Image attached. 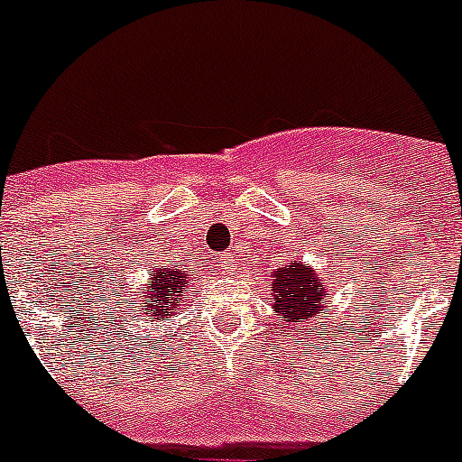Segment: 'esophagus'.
Instances as JSON below:
<instances>
[{
    "label": "esophagus",
    "instance_id": "34e87169",
    "mask_svg": "<svg viewBox=\"0 0 462 462\" xmlns=\"http://www.w3.org/2000/svg\"><path fill=\"white\" fill-rule=\"evenodd\" d=\"M217 266L222 268V271H234L238 263H236V259L231 252H224V254H217Z\"/></svg>",
    "mask_w": 462,
    "mask_h": 462
}]
</instances>
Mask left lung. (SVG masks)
<instances>
[{"label": "left lung", "mask_w": 462, "mask_h": 462, "mask_svg": "<svg viewBox=\"0 0 462 462\" xmlns=\"http://www.w3.org/2000/svg\"><path fill=\"white\" fill-rule=\"evenodd\" d=\"M324 280L305 263H291L280 268L273 282L275 293V312L291 330L303 333L305 326L324 310L321 300L326 296ZM284 328V326H282Z\"/></svg>", "instance_id": "8db88e82"}]
</instances>
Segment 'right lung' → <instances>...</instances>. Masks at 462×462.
I'll return each instance as SVG.
<instances>
[{
  "label": "right lung",
  "instance_id": "obj_1",
  "mask_svg": "<svg viewBox=\"0 0 462 462\" xmlns=\"http://www.w3.org/2000/svg\"><path fill=\"white\" fill-rule=\"evenodd\" d=\"M187 287H189L187 271L171 266L154 268L150 273L148 284H143L141 291H136V298L129 300L132 310L126 312V319L138 330H141V324H166L175 310L187 300L185 293L189 291Z\"/></svg>",
  "mask_w": 462,
  "mask_h": 462
}]
</instances>
